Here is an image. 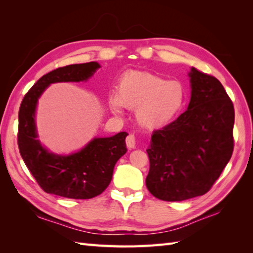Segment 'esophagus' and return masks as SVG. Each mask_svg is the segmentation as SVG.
I'll return each mask as SVG.
<instances>
[{
    "label": "esophagus",
    "instance_id": "obj_1",
    "mask_svg": "<svg viewBox=\"0 0 253 253\" xmlns=\"http://www.w3.org/2000/svg\"><path fill=\"white\" fill-rule=\"evenodd\" d=\"M126 144L129 149H133L136 147V138L132 133H129V135L126 137Z\"/></svg>",
    "mask_w": 253,
    "mask_h": 253
}]
</instances>
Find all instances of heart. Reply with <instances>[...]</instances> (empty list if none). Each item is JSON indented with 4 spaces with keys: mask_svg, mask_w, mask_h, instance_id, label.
<instances>
[{
    "mask_svg": "<svg viewBox=\"0 0 253 253\" xmlns=\"http://www.w3.org/2000/svg\"><path fill=\"white\" fill-rule=\"evenodd\" d=\"M186 100V89L180 82L168 80L152 73L128 72L117 84V95H112L110 106L118 113L121 106L136 107V120L147 129H159L179 114Z\"/></svg>",
    "mask_w": 253,
    "mask_h": 253,
    "instance_id": "b5f03b06",
    "label": "heart"
}]
</instances>
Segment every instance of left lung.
I'll return each mask as SVG.
<instances>
[{
	"label": "left lung",
	"mask_w": 253,
	"mask_h": 253,
	"mask_svg": "<svg viewBox=\"0 0 253 253\" xmlns=\"http://www.w3.org/2000/svg\"><path fill=\"white\" fill-rule=\"evenodd\" d=\"M186 112L154 130L147 150L148 190L163 201H182L211 189L234 151L235 110L218 80L191 68Z\"/></svg>",
	"instance_id": "8db88e82"
}]
</instances>
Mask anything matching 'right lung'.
I'll return each mask as SVG.
<instances>
[{"label":"right lung","instance_id":"right-lung-1","mask_svg":"<svg viewBox=\"0 0 253 253\" xmlns=\"http://www.w3.org/2000/svg\"><path fill=\"white\" fill-rule=\"evenodd\" d=\"M100 67L96 62L58 67L42 76L24 96L18 113L19 153L38 185L47 193L69 199H91L110 185L113 169L126 153L122 131L110 138H94L82 151L67 157L55 155L37 140L35 112L37 101L53 83L83 82Z\"/></svg>","mask_w":253,"mask_h":253}]
</instances>
